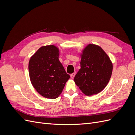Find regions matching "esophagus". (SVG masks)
I'll use <instances>...</instances> for the list:
<instances>
[{
	"mask_svg": "<svg viewBox=\"0 0 135 135\" xmlns=\"http://www.w3.org/2000/svg\"><path fill=\"white\" fill-rule=\"evenodd\" d=\"M75 73H73V74H70V77H71V78H74V76H75Z\"/></svg>",
	"mask_w": 135,
	"mask_h": 135,
	"instance_id": "esophagus-1",
	"label": "esophagus"
}]
</instances>
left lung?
I'll return each instance as SVG.
<instances>
[{
  "label": "left lung",
  "instance_id": "8db88e82",
  "mask_svg": "<svg viewBox=\"0 0 135 135\" xmlns=\"http://www.w3.org/2000/svg\"><path fill=\"white\" fill-rule=\"evenodd\" d=\"M113 64L100 46L89 44L81 55L80 69L74 80L84 95L99 93L107 86L111 78Z\"/></svg>",
  "mask_w": 135,
  "mask_h": 135
}]
</instances>
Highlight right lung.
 I'll use <instances>...</instances> for the list:
<instances>
[{"label":"right lung","instance_id":"1","mask_svg":"<svg viewBox=\"0 0 135 135\" xmlns=\"http://www.w3.org/2000/svg\"><path fill=\"white\" fill-rule=\"evenodd\" d=\"M59 50L54 45L43 46L28 62L30 81L40 95L50 99L57 98L70 75L59 59Z\"/></svg>","mask_w":135,"mask_h":135}]
</instances>
